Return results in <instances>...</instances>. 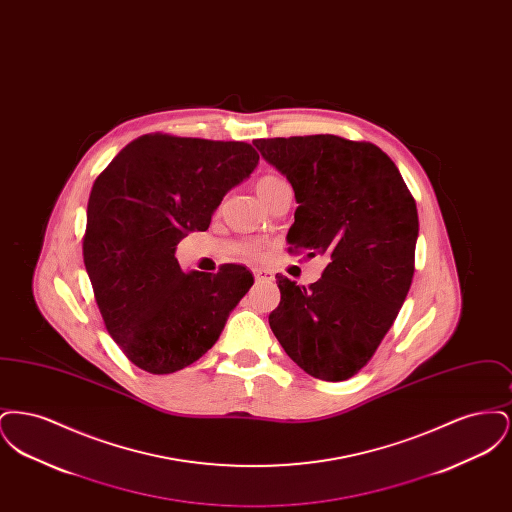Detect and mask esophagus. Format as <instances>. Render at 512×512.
Masks as SVG:
<instances>
[{
    "label": "esophagus",
    "mask_w": 512,
    "mask_h": 512,
    "mask_svg": "<svg viewBox=\"0 0 512 512\" xmlns=\"http://www.w3.org/2000/svg\"><path fill=\"white\" fill-rule=\"evenodd\" d=\"M253 274H255L257 282H270L272 280V272L265 270V268H255Z\"/></svg>",
    "instance_id": "esophagus-1"
}]
</instances>
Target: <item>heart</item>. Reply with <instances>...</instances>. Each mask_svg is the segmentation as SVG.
Returning a JSON list of instances; mask_svg holds the SVG:
<instances>
[{
	"label": "heart",
	"mask_w": 512,
	"mask_h": 512,
	"mask_svg": "<svg viewBox=\"0 0 512 512\" xmlns=\"http://www.w3.org/2000/svg\"><path fill=\"white\" fill-rule=\"evenodd\" d=\"M280 184H284L282 178H278V176H274V174H265V176H261V178L257 180L255 190H257L259 197L263 199L268 192H272V190H274L276 186H280Z\"/></svg>",
	"instance_id": "1"
}]
</instances>
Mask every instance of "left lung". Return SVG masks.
<instances>
[{
  "label": "left lung",
  "mask_w": 512,
  "mask_h": 512,
  "mask_svg": "<svg viewBox=\"0 0 512 512\" xmlns=\"http://www.w3.org/2000/svg\"><path fill=\"white\" fill-rule=\"evenodd\" d=\"M253 144L299 203L290 251L328 257L309 288L276 274L280 303L268 324L307 374L347 380L370 361L411 288L413 195L390 157L368 142L317 134Z\"/></svg>",
  "instance_id": "obj_1"
}]
</instances>
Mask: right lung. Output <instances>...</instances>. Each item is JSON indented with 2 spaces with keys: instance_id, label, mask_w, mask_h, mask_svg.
Returning a JSON list of instances; mask_svg holds the SVG:
<instances>
[{
  "instance_id": "right-lung-1",
  "label": "right lung",
  "mask_w": 512,
  "mask_h": 512,
  "mask_svg": "<svg viewBox=\"0 0 512 512\" xmlns=\"http://www.w3.org/2000/svg\"><path fill=\"white\" fill-rule=\"evenodd\" d=\"M257 163L245 142L147 134L96 178L84 265L107 332L142 370L171 374L203 357L253 286L242 265L184 272L174 253L209 228L222 197Z\"/></svg>"
}]
</instances>
